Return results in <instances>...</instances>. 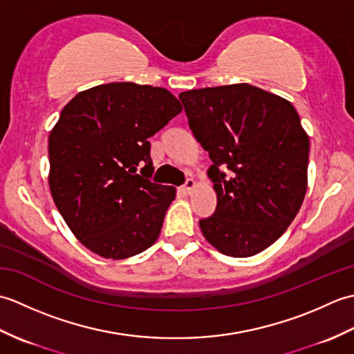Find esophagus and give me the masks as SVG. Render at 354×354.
<instances>
[{
  "label": "esophagus",
  "instance_id": "obj_1",
  "mask_svg": "<svg viewBox=\"0 0 354 354\" xmlns=\"http://www.w3.org/2000/svg\"><path fill=\"white\" fill-rule=\"evenodd\" d=\"M194 187H196V183H194L192 178H189V179H187V181H185V184H184V187H183V190H184L187 194H190V193L194 190Z\"/></svg>",
  "mask_w": 354,
  "mask_h": 354
}]
</instances>
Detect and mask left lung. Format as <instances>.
I'll return each mask as SVG.
<instances>
[{
    "mask_svg": "<svg viewBox=\"0 0 354 354\" xmlns=\"http://www.w3.org/2000/svg\"><path fill=\"white\" fill-rule=\"evenodd\" d=\"M179 99L213 161L217 207L199 221L202 234L230 257L261 252L288 230L306 196L310 146L298 112L248 84L190 89Z\"/></svg>",
    "mask_w": 354,
    "mask_h": 354,
    "instance_id": "obj_1",
    "label": "left lung"
}]
</instances>
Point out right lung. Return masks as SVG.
Here are the masks:
<instances>
[{"label": "right lung", "mask_w": 354, "mask_h": 354, "mask_svg": "<svg viewBox=\"0 0 354 354\" xmlns=\"http://www.w3.org/2000/svg\"><path fill=\"white\" fill-rule=\"evenodd\" d=\"M183 111L165 88L112 82L65 104L48 137L53 201L79 242L123 260L152 246L176 189L149 181V138Z\"/></svg>", "instance_id": "1"}]
</instances>
